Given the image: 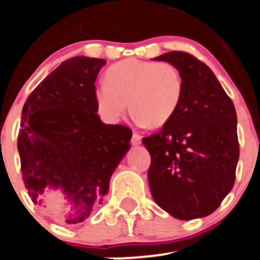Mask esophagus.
I'll use <instances>...</instances> for the list:
<instances>
[{
  "mask_svg": "<svg viewBox=\"0 0 260 260\" xmlns=\"http://www.w3.org/2000/svg\"><path fill=\"white\" fill-rule=\"evenodd\" d=\"M131 143L134 145H139L141 143V135H139L138 133H134L133 136H131Z\"/></svg>",
  "mask_w": 260,
  "mask_h": 260,
  "instance_id": "1",
  "label": "esophagus"
}]
</instances>
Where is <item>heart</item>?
Listing matches in <instances>:
<instances>
[{
	"mask_svg": "<svg viewBox=\"0 0 260 260\" xmlns=\"http://www.w3.org/2000/svg\"><path fill=\"white\" fill-rule=\"evenodd\" d=\"M182 94L183 78L176 66L126 59L107 69L106 84L97 87L94 99L106 121H119L129 102L138 124L160 127L176 114Z\"/></svg>",
	"mask_w": 260,
	"mask_h": 260,
	"instance_id": "obj_1",
	"label": "heart"
}]
</instances>
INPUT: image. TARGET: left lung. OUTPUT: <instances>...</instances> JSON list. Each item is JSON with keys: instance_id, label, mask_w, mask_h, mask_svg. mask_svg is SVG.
I'll return each instance as SVG.
<instances>
[{"instance_id": "left-lung-1", "label": "left lung", "mask_w": 260, "mask_h": 260, "mask_svg": "<svg viewBox=\"0 0 260 260\" xmlns=\"http://www.w3.org/2000/svg\"><path fill=\"white\" fill-rule=\"evenodd\" d=\"M154 59L179 69L183 94L176 114L161 130L143 138L151 158V196L176 218L209 216L235 183V107L214 72L192 54L174 50Z\"/></svg>"}]
</instances>
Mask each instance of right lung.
Wrapping results in <instances>:
<instances>
[{
  "mask_svg": "<svg viewBox=\"0 0 260 260\" xmlns=\"http://www.w3.org/2000/svg\"><path fill=\"white\" fill-rule=\"evenodd\" d=\"M105 59L74 56L38 84L22 109L17 149L22 181L34 204L46 187H61L78 223L104 201L111 174L130 148L133 131L106 125L94 99Z\"/></svg>",
  "mask_w": 260,
  "mask_h": 260,
  "instance_id": "right-lung-1",
  "label": "right lung"
}]
</instances>
